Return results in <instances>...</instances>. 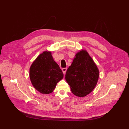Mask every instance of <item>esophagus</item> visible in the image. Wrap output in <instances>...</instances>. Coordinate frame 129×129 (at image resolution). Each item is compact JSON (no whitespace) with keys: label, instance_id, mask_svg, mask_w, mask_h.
I'll return each instance as SVG.
<instances>
[{"label":"esophagus","instance_id":"esophagus-1","mask_svg":"<svg viewBox=\"0 0 129 129\" xmlns=\"http://www.w3.org/2000/svg\"><path fill=\"white\" fill-rule=\"evenodd\" d=\"M67 70V68H62V73H63V74H64V75L65 74V73H66Z\"/></svg>","mask_w":129,"mask_h":129}]
</instances>
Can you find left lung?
Instances as JSON below:
<instances>
[{
    "label": "left lung",
    "mask_w": 129,
    "mask_h": 129,
    "mask_svg": "<svg viewBox=\"0 0 129 129\" xmlns=\"http://www.w3.org/2000/svg\"><path fill=\"white\" fill-rule=\"evenodd\" d=\"M99 77V71L86 50H81L75 55L68 68L65 80L75 95L84 97L95 87Z\"/></svg>",
    "instance_id": "obj_1"
}]
</instances>
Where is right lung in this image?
I'll use <instances>...</instances> for the list:
<instances>
[{"label":"right lung","instance_id":"obj_1","mask_svg":"<svg viewBox=\"0 0 129 129\" xmlns=\"http://www.w3.org/2000/svg\"><path fill=\"white\" fill-rule=\"evenodd\" d=\"M29 77L34 88L42 94L51 93L64 77L62 70L54 61L50 51H44L32 63Z\"/></svg>","mask_w":129,"mask_h":129}]
</instances>
